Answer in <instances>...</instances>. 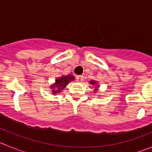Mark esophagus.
<instances>
[{
  "label": "esophagus",
  "mask_w": 152,
  "mask_h": 152,
  "mask_svg": "<svg viewBox=\"0 0 152 152\" xmlns=\"http://www.w3.org/2000/svg\"><path fill=\"white\" fill-rule=\"evenodd\" d=\"M76 79H77V81L81 82V81H83V80H84V77H83L82 75H77V77H76Z\"/></svg>",
  "instance_id": "esophagus-1"
}]
</instances>
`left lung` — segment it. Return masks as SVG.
I'll return each mask as SVG.
<instances>
[{
	"mask_svg": "<svg viewBox=\"0 0 152 152\" xmlns=\"http://www.w3.org/2000/svg\"><path fill=\"white\" fill-rule=\"evenodd\" d=\"M90 83H91V84H96V83L95 82L94 80H93V81H92V80H91V81H90Z\"/></svg>",
	"mask_w": 152,
	"mask_h": 152,
	"instance_id": "8db88e82",
	"label": "left lung"
}]
</instances>
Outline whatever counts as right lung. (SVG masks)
<instances>
[{"instance_id":"obj_1","label":"right lung","mask_w":152,"mask_h":152,"mask_svg":"<svg viewBox=\"0 0 152 152\" xmlns=\"http://www.w3.org/2000/svg\"><path fill=\"white\" fill-rule=\"evenodd\" d=\"M74 79H75V77H73L72 75L63 76V77H59V78H57L56 80V84L54 85L51 86L52 88H53L52 93L53 94H57V93L61 92V91H62L66 87L67 84Z\"/></svg>"}]
</instances>
